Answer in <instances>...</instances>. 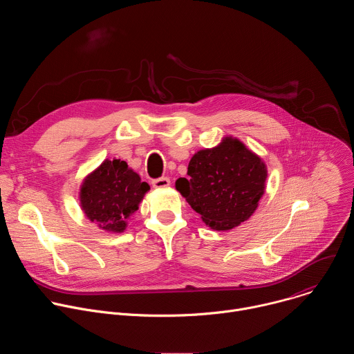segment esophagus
I'll return each instance as SVG.
<instances>
[{"mask_svg": "<svg viewBox=\"0 0 354 354\" xmlns=\"http://www.w3.org/2000/svg\"><path fill=\"white\" fill-rule=\"evenodd\" d=\"M169 185H171V180H169V178H167V176H162V178H158V179H154V180H153V186H154L156 189L168 187Z\"/></svg>", "mask_w": 354, "mask_h": 354, "instance_id": "obj_1", "label": "esophagus"}]
</instances>
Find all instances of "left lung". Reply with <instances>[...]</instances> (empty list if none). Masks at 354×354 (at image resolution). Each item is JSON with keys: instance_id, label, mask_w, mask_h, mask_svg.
Returning a JSON list of instances; mask_svg holds the SVG:
<instances>
[{"instance_id": "8db88e82", "label": "left lung", "mask_w": 354, "mask_h": 354, "mask_svg": "<svg viewBox=\"0 0 354 354\" xmlns=\"http://www.w3.org/2000/svg\"><path fill=\"white\" fill-rule=\"evenodd\" d=\"M186 178L175 187L206 225L231 230L255 213L265 193L268 169L261 157L234 137L192 157Z\"/></svg>"}]
</instances>
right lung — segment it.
<instances>
[{
	"label": "right lung",
	"instance_id": "obj_1",
	"mask_svg": "<svg viewBox=\"0 0 354 354\" xmlns=\"http://www.w3.org/2000/svg\"><path fill=\"white\" fill-rule=\"evenodd\" d=\"M148 190L149 185L126 161L105 160L81 185V209L99 228L119 234Z\"/></svg>",
	"mask_w": 354,
	"mask_h": 354
}]
</instances>
